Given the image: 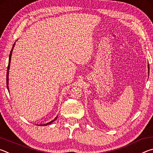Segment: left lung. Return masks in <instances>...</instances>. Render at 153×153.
Wrapping results in <instances>:
<instances>
[{"mask_svg": "<svg viewBox=\"0 0 153 153\" xmlns=\"http://www.w3.org/2000/svg\"><path fill=\"white\" fill-rule=\"evenodd\" d=\"M149 66V65H148Z\"/></svg>", "mask_w": 153, "mask_h": 153, "instance_id": "8db88e82", "label": "left lung"}]
</instances>
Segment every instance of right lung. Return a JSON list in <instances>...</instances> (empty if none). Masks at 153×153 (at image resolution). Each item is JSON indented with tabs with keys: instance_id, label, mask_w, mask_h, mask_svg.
Returning <instances> with one entry per match:
<instances>
[{
	"instance_id": "right-lung-1",
	"label": "right lung",
	"mask_w": 153,
	"mask_h": 153,
	"mask_svg": "<svg viewBox=\"0 0 153 153\" xmlns=\"http://www.w3.org/2000/svg\"><path fill=\"white\" fill-rule=\"evenodd\" d=\"M15 43L13 45V48L11 49V53H10V55H9V65H8V67H7V89H8V91H9V68H10V63H11V55H12V52H13V48L15 46ZM58 116H56V117L53 120H52L51 121H50V122H48L47 123H45V124H42V125H38V126H47V125H49V124H51V123H53L54 121H55L56 119H57Z\"/></svg>"
}]
</instances>
